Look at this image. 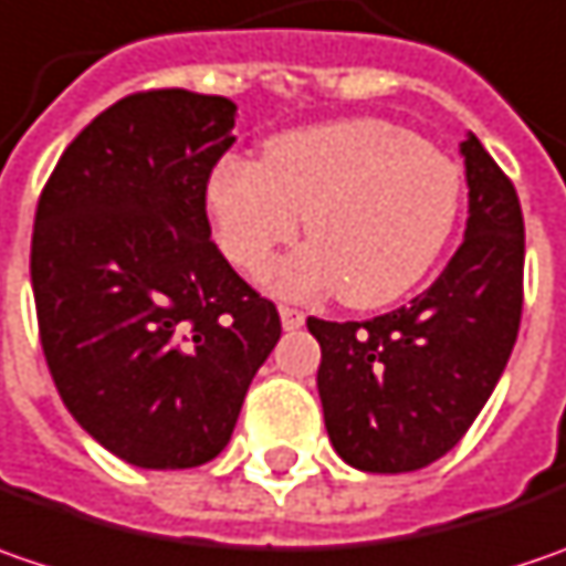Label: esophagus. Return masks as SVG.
I'll return each instance as SVG.
<instances>
[{"instance_id": "obj_1", "label": "esophagus", "mask_w": 566, "mask_h": 566, "mask_svg": "<svg viewBox=\"0 0 566 566\" xmlns=\"http://www.w3.org/2000/svg\"><path fill=\"white\" fill-rule=\"evenodd\" d=\"M279 316H282V326L287 332H294L304 326V313H301L297 307H279Z\"/></svg>"}]
</instances>
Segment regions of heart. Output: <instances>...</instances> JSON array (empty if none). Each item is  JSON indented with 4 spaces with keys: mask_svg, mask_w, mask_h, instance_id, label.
I'll return each mask as SVG.
<instances>
[{
    "mask_svg": "<svg viewBox=\"0 0 566 566\" xmlns=\"http://www.w3.org/2000/svg\"><path fill=\"white\" fill-rule=\"evenodd\" d=\"M221 253L259 279L304 218L313 240L275 269L287 297L338 287L342 304L386 307L428 275L453 234L462 170L408 129L360 116L265 142L262 160L224 158L209 177Z\"/></svg>",
    "mask_w": 566,
    "mask_h": 566,
    "instance_id": "obj_1",
    "label": "heart"
}]
</instances>
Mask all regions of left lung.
<instances>
[{
  "label": "left lung",
  "instance_id": "obj_1",
  "mask_svg": "<svg viewBox=\"0 0 566 566\" xmlns=\"http://www.w3.org/2000/svg\"><path fill=\"white\" fill-rule=\"evenodd\" d=\"M465 240L408 307L364 323L310 316L332 447L360 472H415L450 453L504 374L523 316L526 228L516 186L462 142Z\"/></svg>",
  "mask_w": 566,
  "mask_h": 566
}]
</instances>
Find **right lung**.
<instances>
[{
  "label": "right lung",
  "instance_id": "add662e5",
  "mask_svg": "<svg viewBox=\"0 0 566 566\" xmlns=\"http://www.w3.org/2000/svg\"><path fill=\"white\" fill-rule=\"evenodd\" d=\"M234 104L136 91L94 116L43 186L31 284L72 418L138 469H196L231 440L282 319L211 240L206 192Z\"/></svg>",
  "mask_w": 566,
  "mask_h": 566
}]
</instances>
